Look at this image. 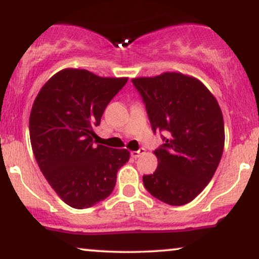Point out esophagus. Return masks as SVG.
<instances>
[{
  "label": "esophagus",
  "instance_id": "1",
  "mask_svg": "<svg viewBox=\"0 0 259 259\" xmlns=\"http://www.w3.org/2000/svg\"><path fill=\"white\" fill-rule=\"evenodd\" d=\"M142 153H145V148H139L138 151H133L132 157H134V158H139Z\"/></svg>",
  "mask_w": 259,
  "mask_h": 259
}]
</instances>
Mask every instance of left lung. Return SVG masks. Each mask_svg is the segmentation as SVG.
Masks as SVG:
<instances>
[{"mask_svg": "<svg viewBox=\"0 0 259 259\" xmlns=\"http://www.w3.org/2000/svg\"><path fill=\"white\" fill-rule=\"evenodd\" d=\"M142 97L153 133L164 132L154 151L158 167L144 175L153 197L183 206L214 175L224 150V120L218 102L200 80L181 73L132 80Z\"/></svg>", "mask_w": 259, "mask_h": 259, "instance_id": "1", "label": "left lung"}]
</instances>
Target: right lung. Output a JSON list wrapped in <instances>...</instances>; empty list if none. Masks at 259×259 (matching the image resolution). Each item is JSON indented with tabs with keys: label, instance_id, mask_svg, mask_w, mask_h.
I'll list each match as a JSON object with an SVG mask.
<instances>
[{
	"label": "right lung",
	"instance_id": "add662e5",
	"mask_svg": "<svg viewBox=\"0 0 259 259\" xmlns=\"http://www.w3.org/2000/svg\"><path fill=\"white\" fill-rule=\"evenodd\" d=\"M126 78H101L63 69L42 86L32 105L29 130L38 168L68 206L82 209L112 194L127 150L96 145L94 129Z\"/></svg>",
	"mask_w": 259,
	"mask_h": 259
}]
</instances>
